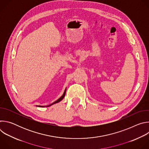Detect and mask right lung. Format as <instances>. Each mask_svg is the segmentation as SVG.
<instances>
[{
	"instance_id": "add662e5",
	"label": "right lung",
	"mask_w": 149,
	"mask_h": 149,
	"mask_svg": "<svg viewBox=\"0 0 149 149\" xmlns=\"http://www.w3.org/2000/svg\"><path fill=\"white\" fill-rule=\"evenodd\" d=\"M65 93H66V90H65V91H64V93H63V94L58 99V100H57L56 101H55L54 102H53L52 104H50L49 105H48V106H47V107H49V106H51V105H52V104H55V103H57V102H59V101H61L63 98H64V97H65ZM38 107H43V106H38Z\"/></svg>"
}]
</instances>
